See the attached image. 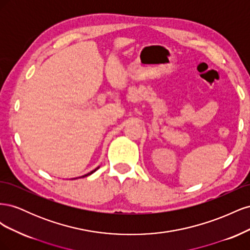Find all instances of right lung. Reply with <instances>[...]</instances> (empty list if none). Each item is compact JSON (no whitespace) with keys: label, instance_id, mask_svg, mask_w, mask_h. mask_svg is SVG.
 <instances>
[{"label":"right lung","instance_id":"add662e5","mask_svg":"<svg viewBox=\"0 0 250 250\" xmlns=\"http://www.w3.org/2000/svg\"><path fill=\"white\" fill-rule=\"evenodd\" d=\"M99 168H100V167H97V168H96V169H95V170H93V171H90V172H89V173H87V174H85V175H83V176H81V177H85V176H88V175H90V174H93V173H94V172H96V171H97V170H98V169H99ZM74 179H75V178H74Z\"/></svg>","mask_w":250,"mask_h":250}]
</instances>
